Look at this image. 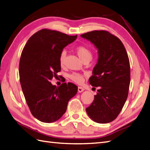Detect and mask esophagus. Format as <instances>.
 <instances>
[{"mask_svg": "<svg viewBox=\"0 0 150 150\" xmlns=\"http://www.w3.org/2000/svg\"><path fill=\"white\" fill-rule=\"evenodd\" d=\"M78 92H79V93H81V92H83L84 90H85V89L83 88V87H81V86H79L78 87Z\"/></svg>", "mask_w": 150, "mask_h": 150, "instance_id": "esophagus-1", "label": "esophagus"}]
</instances>
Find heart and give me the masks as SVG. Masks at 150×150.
<instances>
[{"label":"heart","mask_w":150,"mask_h":150,"mask_svg":"<svg viewBox=\"0 0 150 150\" xmlns=\"http://www.w3.org/2000/svg\"><path fill=\"white\" fill-rule=\"evenodd\" d=\"M76 52L77 53L78 57L80 58L82 61L86 59H91L92 58V54L91 51L87 47L84 46H79L76 48ZM66 57V52L65 51L62 52L60 57H59V62L60 65H63L65 62V58ZM69 77L74 82L77 83H81L83 81V77L81 74L79 73H72Z\"/></svg>","instance_id":"1"}]
</instances>
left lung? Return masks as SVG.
I'll return each mask as SVG.
<instances>
[{"label": "left lung", "mask_w": 150, "mask_h": 150, "mask_svg": "<svg viewBox=\"0 0 150 150\" xmlns=\"http://www.w3.org/2000/svg\"><path fill=\"white\" fill-rule=\"evenodd\" d=\"M98 50V60L89 79L90 85L100 86L86 111L93 121H113L125 104L130 81V62L122 41L105 30H94L81 35Z\"/></svg>", "instance_id": "obj_1"}]
</instances>
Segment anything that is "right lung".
<instances>
[{
  "label": "right lung",
  "mask_w": 150,
  "mask_h": 150,
  "mask_svg": "<svg viewBox=\"0 0 150 150\" xmlns=\"http://www.w3.org/2000/svg\"><path fill=\"white\" fill-rule=\"evenodd\" d=\"M77 38L42 29L28 40L21 53L20 81L32 115L44 123L57 121L67 110L69 100L78 92L71 83L57 87L50 83L61 70L59 57L64 47Z\"/></svg>",
  "instance_id": "right-lung-1"
}]
</instances>
